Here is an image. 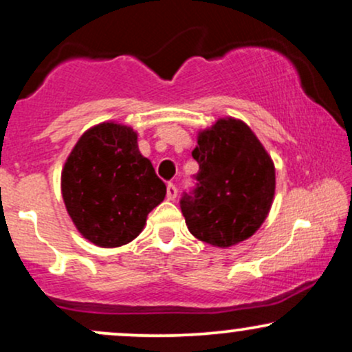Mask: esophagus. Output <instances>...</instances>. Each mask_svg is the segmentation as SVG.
<instances>
[{
  "label": "esophagus",
  "instance_id": "esophagus-1",
  "mask_svg": "<svg viewBox=\"0 0 352 352\" xmlns=\"http://www.w3.org/2000/svg\"><path fill=\"white\" fill-rule=\"evenodd\" d=\"M167 199L168 200H175L177 199V187L173 184L167 185Z\"/></svg>",
  "mask_w": 352,
  "mask_h": 352
}]
</instances>
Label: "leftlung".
<instances>
[{
  "mask_svg": "<svg viewBox=\"0 0 352 352\" xmlns=\"http://www.w3.org/2000/svg\"><path fill=\"white\" fill-rule=\"evenodd\" d=\"M197 188L180 200L185 223L205 243L228 248L263 225L274 199V164L252 129L218 119L197 135Z\"/></svg>",
  "mask_w": 352,
  "mask_h": 352,
  "instance_id": "1",
  "label": "left lung"
}]
</instances>
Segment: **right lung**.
I'll return each instance as SVG.
<instances>
[{
  "label": "right lung",
  "instance_id": "obj_1",
  "mask_svg": "<svg viewBox=\"0 0 352 352\" xmlns=\"http://www.w3.org/2000/svg\"><path fill=\"white\" fill-rule=\"evenodd\" d=\"M60 192L80 235L116 248L139 236L167 187L140 153L134 129L107 120L79 137L60 172Z\"/></svg>",
  "mask_w": 352,
  "mask_h": 352
}]
</instances>
